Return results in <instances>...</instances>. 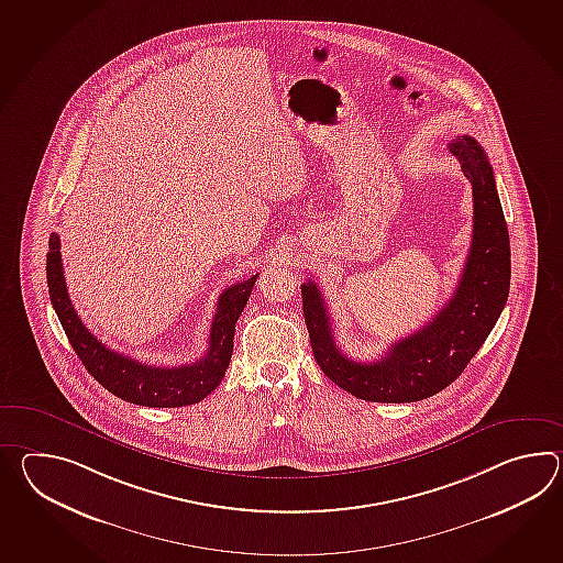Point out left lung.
<instances>
[{
	"label": "left lung",
	"instance_id": "left-lung-1",
	"mask_svg": "<svg viewBox=\"0 0 563 563\" xmlns=\"http://www.w3.org/2000/svg\"><path fill=\"white\" fill-rule=\"evenodd\" d=\"M449 150L473 186V242L454 297L428 325L389 345L375 362H353L333 338L321 290L312 280L300 287L314 360L333 384L360 400L404 404L442 391L481 350L509 297L511 249L493 167L468 135L454 139Z\"/></svg>",
	"mask_w": 563,
	"mask_h": 563
}]
</instances>
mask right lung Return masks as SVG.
Masks as SVG:
<instances>
[{"label":"right lung","instance_id":"obj_1","mask_svg":"<svg viewBox=\"0 0 563 563\" xmlns=\"http://www.w3.org/2000/svg\"><path fill=\"white\" fill-rule=\"evenodd\" d=\"M48 246L46 278L52 307L76 355L102 388L137 406L177 408L198 404L220 386L234 350L238 317L244 311L258 275L225 288L220 295L210 331V347L201 360L181 367H155L109 350L82 325L68 299L58 234H52Z\"/></svg>","mask_w":563,"mask_h":563}]
</instances>
